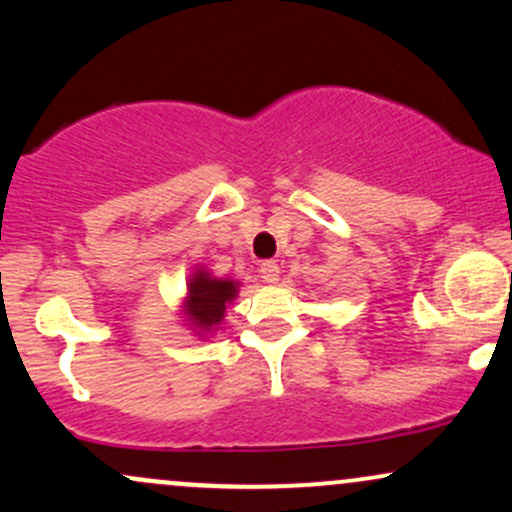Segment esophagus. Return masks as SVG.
I'll return each instance as SVG.
<instances>
[{
    "instance_id": "34e87169",
    "label": "esophagus",
    "mask_w": 512,
    "mask_h": 512,
    "mask_svg": "<svg viewBox=\"0 0 512 512\" xmlns=\"http://www.w3.org/2000/svg\"><path fill=\"white\" fill-rule=\"evenodd\" d=\"M279 274H281V269L274 260H267L260 264V276H262V281H267V284H276V281H279Z\"/></svg>"
}]
</instances>
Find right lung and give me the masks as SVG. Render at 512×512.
<instances>
[{
    "label": "right lung",
    "instance_id": "obj_1",
    "mask_svg": "<svg viewBox=\"0 0 512 512\" xmlns=\"http://www.w3.org/2000/svg\"><path fill=\"white\" fill-rule=\"evenodd\" d=\"M233 296H236L233 281H221L211 279L207 274H197L190 281V298H187L190 308L187 310L195 317L197 325H219L223 313H226V303L233 301Z\"/></svg>",
    "mask_w": 512,
    "mask_h": 512
}]
</instances>
